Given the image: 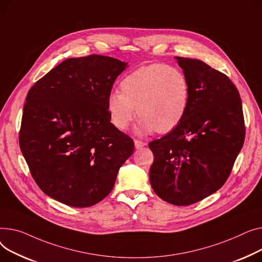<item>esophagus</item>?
<instances>
[{
	"mask_svg": "<svg viewBox=\"0 0 262 262\" xmlns=\"http://www.w3.org/2000/svg\"><path fill=\"white\" fill-rule=\"evenodd\" d=\"M147 144L145 143V142H142V141H138V140H134V146H135V148L136 149H138V148H142V147H144V146H146Z\"/></svg>",
	"mask_w": 262,
	"mask_h": 262,
	"instance_id": "esophagus-1",
	"label": "esophagus"
}]
</instances>
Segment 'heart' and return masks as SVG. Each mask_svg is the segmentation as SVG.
I'll return each mask as SVG.
<instances>
[{
  "mask_svg": "<svg viewBox=\"0 0 262 262\" xmlns=\"http://www.w3.org/2000/svg\"><path fill=\"white\" fill-rule=\"evenodd\" d=\"M119 88L121 93L112 92L106 99L111 122L119 130H126L137 112L138 133H168L181 124L188 110L189 80L172 66L142 67L126 75Z\"/></svg>",
  "mask_w": 262,
  "mask_h": 262,
  "instance_id": "b5f03b06",
  "label": "heart"
}]
</instances>
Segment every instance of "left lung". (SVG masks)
<instances>
[{"label":"left lung","instance_id":"8db88e82","mask_svg":"<svg viewBox=\"0 0 262 262\" xmlns=\"http://www.w3.org/2000/svg\"><path fill=\"white\" fill-rule=\"evenodd\" d=\"M190 83L181 124L149 143L155 161L150 184L164 201L186 206L220 189L243 146L239 92L228 77L198 59L176 57Z\"/></svg>","mask_w":262,"mask_h":262}]
</instances>
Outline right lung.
Instances as JSON below:
<instances>
[{
  "instance_id": "add662e5",
  "label": "right lung",
  "mask_w": 262,
  "mask_h": 262,
  "mask_svg": "<svg viewBox=\"0 0 262 262\" xmlns=\"http://www.w3.org/2000/svg\"><path fill=\"white\" fill-rule=\"evenodd\" d=\"M126 62L100 55L70 58L28 91L20 148L40 189L73 207L111 192L133 153L132 138L111 122L106 99Z\"/></svg>"
}]
</instances>
